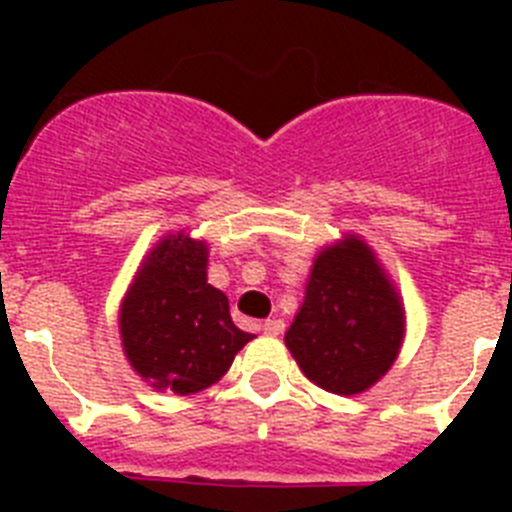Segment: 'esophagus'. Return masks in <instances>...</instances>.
Listing matches in <instances>:
<instances>
[{"label": "esophagus", "mask_w": 512, "mask_h": 512, "mask_svg": "<svg viewBox=\"0 0 512 512\" xmlns=\"http://www.w3.org/2000/svg\"><path fill=\"white\" fill-rule=\"evenodd\" d=\"M261 330H264L266 336H282V333H284V320H279V318L266 320V323L261 325Z\"/></svg>", "instance_id": "obj_1"}]
</instances>
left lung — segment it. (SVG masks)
Instances as JSON below:
<instances>
[{"label": "left lung", "mask_w": 512, "mask_h": 512, "mask_svg": "<svg viewBox=\"0 0 512 512\" xmlns=\"http://www.w3.org/2000/svg\"><path fill=\"white\" fill-rule=\"evenodd\" d=\"M405 310L372 248L356 235L318 253L284 343L302 374L333 395H359L400 354Z\"/></svg>", "instance_id": "8db88e82"}]
</instances>
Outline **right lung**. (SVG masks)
Returning a JSON list of instances; mask_svg holds the SVG:
<instances>
[{"label": "right lung", "instance_id": "add662e5", "mask_svg": "<svg viewBox=\"0 0 512 512\" xmlns=\"http://www.w3.org/2000/svg\"><path fill=\"white\" fill-rule=\"evenodd\" d=\"M130 366L156 390L192 395L223 377L251 341L228 297L207 284V243L166 235L140 264L120 307Z\"/></svg>", "mask_w": 512, "mask_h": 512}]
</instances>
